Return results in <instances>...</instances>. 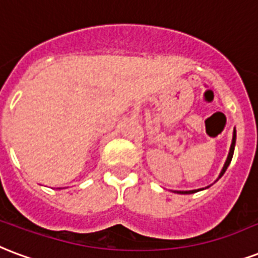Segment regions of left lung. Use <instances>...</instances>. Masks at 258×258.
<instances>
[{"instance_id":"obj_1","label":"left lung","mask_w":258,"mask_h":258,"mask_svg":"<svg viewBox=\"0 0 258 258\" xmlns=\"http://www.w3.org/2000/svg\"><path fill=\"white\" fill-rule=\"evenodd\" d=\"M235 138H237V133H235V128H234L233 131V141H231V146H230V150H229V155H227V158H226V162L225 165H223V168H222L221 173H219V176H218V178H216V181L221 178L223 174H225V172L227 170V168H229L230 162H231V160H233V154H234V147H235ZM212 185V184H211ZM211 185L206 186V188H199V189H192V190H173L174 194H180V195H190V194H196V192H199V190H204L207 189V188H210Z\"/></svg>"}]
</instances>
